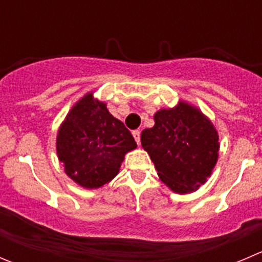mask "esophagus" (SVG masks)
Returning a JSON list of instances; mask_svg holds the SVG:
<instances>
[{"label": "esophagus", "mask_w": 262, "mask_h": 262, "mask_svg": "<svg viewBox=\"0 0 262 262\" xmlns=\"http://www.w3.org/2000/svg\"><path fill=\"white\" fill-rule=\"evenodd\" d=\"M133 137H134V139H136V142H137V144H139V142H141V132L139 130H133Z\"/></svg>", "instance_id": "obj_1"}]
</instances>
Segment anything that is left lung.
Here are the masks:
<instances>
[{
    "instance_id": "obj_1",
    "label": "left lung",
    "mask_w": 262,
    "mask_h": 262,
    "mask_svg": "<svg viewBox=\"0 0 262 262\" xmlns=\"http://www.w3.org/2000/svg\"><path fill=\"white\" fill-rule=\"evenodd\" d=\"M155 125L141 134L142 147L160 180L178 194L199 189L218 161L219 136L208 116L186 101L156 112Z\"/></svg>"
}]
</instances>
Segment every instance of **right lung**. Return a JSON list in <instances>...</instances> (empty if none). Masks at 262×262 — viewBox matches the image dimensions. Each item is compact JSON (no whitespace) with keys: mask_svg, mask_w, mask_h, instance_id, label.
Returning a JSON list of instances; mask_svg holds the SVG:
<instances>
[{"mask_svg":"<svg viewBox=\"0 0 262 262\" xmlns=\"http://www.w3.org/2000/svg\"><path fill=\"white\" fill-rule=\"evenodd\" d=\"M58 160L84 189H97L119 173L124 156L136 149L130 132L109 113L94 92L81 97L58 129Z\"/></svg>","mask_w":262,"mask_h":262,"instance_id":"obj_1","label":"right lung"}]
</instances>
